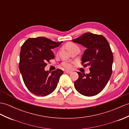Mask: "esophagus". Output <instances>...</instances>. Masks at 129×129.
<instances>
[{"mask_svg": "<svg viewBox=\"0 0 129 129\" xmlns=\"http://www.w3.org/2000/svg\"><path fill=\"white\" fill-rule=\"evenodd\" d=\"M66 73H68V74H71L72 73V71H65Z\"/></svg>", "mask_w": 129, "mask_h": 129, "instance_id": "34e87169", "label": "esophagus"}]
</instances>
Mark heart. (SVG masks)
<instances>
[{
  "label": "heart",
  "instance_id": "b5f03b06",
  "mask_svg": "<svg viewBox=\"0 0 129 129\" xmlns=\"http://www.w3.org/2000/svg\"><path fill=\"white\" fill-rule=\"evenodd\" d=\"M67 47L69 51H70L71 50L73 49L74 48H78V47H77L75 44H74L73 43H68L67 44ZM62 67L65 68V69H71L72 67H73V65H72V64L71 63H70V62H62Z\"/></svg>",
  "mask_w": 129,
  "mask_h": 129
}]
</instances>
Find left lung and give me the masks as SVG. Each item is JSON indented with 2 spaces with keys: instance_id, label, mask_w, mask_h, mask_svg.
I'll return each mask as SVG.
<instances>
[{
  "instance_id": "1",
  "label": "left lung",
  "mask_w": 129,
  "mask_h": 129,
  "mask_svg": "<svg viewBox=\"0 0 129 129\" xmlns=\"http://www.w3.org/2000/svg\"><path fill=\"white\" fill-rule=\"evenodd\" d=\"M86 48L82 56V64L89 66V74L77 72L79 79L75 88L80 94L93 96L105 87L112 73L113 55L108 42L102 35L87 32L72 40Z\"/></svg>"
}]
</instances>
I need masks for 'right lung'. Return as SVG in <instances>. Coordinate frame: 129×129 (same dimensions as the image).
<instances>
[{
  "label": "right lung",
  "instance_id": "obj_1",
  "mask_svg": "<svg viewBox=\"0 0 129 129\" xmlns=\"http://www.w3.org/2000/svg\"><path fill=\"white\" fill-rule=\"evenodd\" d=\"M62 42H55L40 37L29 38L23 44L19 67L24 83L32 93L46 96L55 89L63 71L56 69L50 73L44 68L47 61L54 58L52 49Z\"/></svg>",
  "mask_w": 129,
  "mask_h": 129
}]
</instances>
